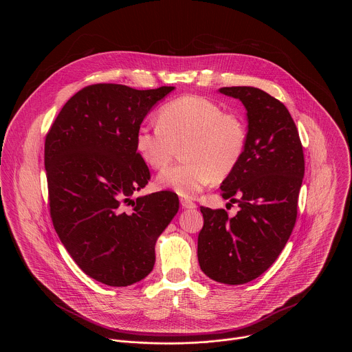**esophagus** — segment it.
Listing matches in <instances>:
<instances>
[{
	"label": "esophagus",
	"instance_id": "esophagus-1",
	"mask_svg": "<svg viewBox=\"0 0 352 352\" xmlns=\"http://www.w3.org/2000/svg\"><path fill=\"white\" fill-rule=\"evenodd\" d=\"M180 203H182V206H183L184 208H197V203H194V201H190V199L182 198Z\"/></svg>",
	"mask_w": 352,
	"mask_h": 352
}]
</instances>
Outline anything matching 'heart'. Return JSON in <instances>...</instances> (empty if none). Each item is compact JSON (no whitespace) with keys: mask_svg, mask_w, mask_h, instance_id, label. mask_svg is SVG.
<instances>
[{"mask_svg":"<svg viewBox=\"0 0 352 352\" xmlns=\"http://www.w3.org/2000/svg\"><path fill=\"white\" fill-rule=\"evenodd\" d=\"M183 145L186 161L162 170L157 182L188 198L239 166L247 151L248 129L239 113L214 101L183 96L165 102L158 123L145 122L135 134V148L153 169L165 168Z\"/></svg>","mask_w":352,"mask_h":352,"instance_id":"heart-1","label":"heart"}]
</instances>
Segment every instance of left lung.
<instances>
[{"label": "left lung", "mask_w": 352, "mask_h": 352, "mask_svg": "<svg viewBox=\"0 0 352 352\" xmlns=\"http://www.w3.org/2000/svg\"><path fill=\"white\" fill-rule=\"evenodd\" d=\"M219 92L247 108V151L221 184L222 198L239 203L240 211L230 218L223 208L201 206L198 260L212 280L243 285L272 265L294 229L305 160L297 126L283 102L253 87Z\"/></svg>", "instance_id": "obj_1"}]
</instances>
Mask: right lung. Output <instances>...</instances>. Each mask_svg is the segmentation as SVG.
<instances>
[{"mask_svg": "<svg viewBox=\"0 0 352 352\" xmlns=\"http://www.w3.org/2000/svg\"><path fill=\"white\" fill-rule=\"evenodd\" d=\"M173 89L88 85L63 105L46 135L54 229L77 265L104 285L123 287L148 276L155 241L179 210L172 191L131 199L151 180L137 130Z\"/></svg>", "mask_w": 352, "mask_h": 352, "instance_id": "right-lung-1", "label": "right lung"}]
</instances>
